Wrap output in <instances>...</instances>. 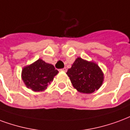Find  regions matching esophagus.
<instances>
[{
	"mask_svg": "<svg viewBox=\"0 0 130 130\" xmlns=\"http://www.w3.org/2000/svg\"><path fill=\"white\" fill-rule=\"evenodd\" d=\"M61 71H63V72H67V68H64L61 69Z\"/></svg>",
	"mask_w": 130,
	"mask_h": 130,
	"instance_id": "obj_1",
	"label": "esophagus"
}]
</instances>
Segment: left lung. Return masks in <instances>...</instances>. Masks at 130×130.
<instances>
[{
	"label": "left lung",
	"mask_w": 130,
	"mask_h": 130,
	"mask_svg": "<svg viewBox=\"0 0 130 130\" xmlns=\"http://www.w3.org/2000/svg\"><path fill=\"white\" fill-rule=\"evenodd\" d=\"M73 87L78 92L91 94L100 88L103 82V73L99 65L77 58L67 72Z\"/></svg>",
	"instance_id": "1"
}]
</instances>
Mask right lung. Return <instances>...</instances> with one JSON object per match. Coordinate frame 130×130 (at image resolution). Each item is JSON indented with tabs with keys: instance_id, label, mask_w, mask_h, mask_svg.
<instances>
[{
	"instance_id": "add662e5",
	"label": "right lung",
	"mask_w": 130,
	"mask_h": 130,
	"mask_svg": "<svg viewBox=\"0 0 130 130\" xmlns=\"http://www.w3.org/2000/svg\"><path fill=\"white\" fill-rule=\"evenodd\" d=\"M58 73L54 65L38 59L22 70V79L26 87L34 92H42L47 87Z\"/></svg>"
}]
</instances>
